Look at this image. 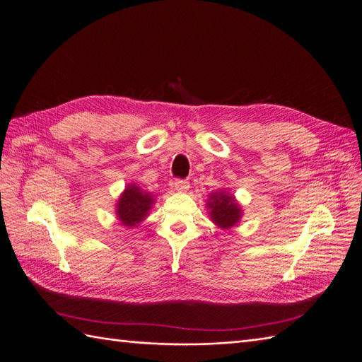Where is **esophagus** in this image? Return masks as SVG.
Listing matches in <instances>:
<instances>
[{
  "instance_id": "1",
  "label": "esophagus",
  "mask_w": 362,
  "mask_h": 362,
  "mask_svg": "<svg viewBox=\"0 0 362 362\" xmlns=\"http://www.w3.org/2000/svg\"><path fill=\"white\" fill-rule=\"evenodd\" d=\"M174 187H175V189H178V191H187L188 188H189V182H188V180H181V178H177L175 181H174Z\"/></svg>"
}]
</instances>
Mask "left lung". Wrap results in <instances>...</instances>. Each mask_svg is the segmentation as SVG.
<instances>
[{
	"label": "left lung",
	"mask_w": 362,
	"mask_h": 362,
	"mask_svg": "<svg viewBox=\"0 0 362 362\" xmlns=\"http://www.w3.org/2000/svg\"><path fill=\"white\" fill-rule=\"evenodd\" d=\"M210 207V216L218 226L230 228L241 218V209L232 196L226 193H214L207 203Z\"/></svg>",
	"instance_id": "1"
}]
</instances>
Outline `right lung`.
I'll return each mask as SVG.
<instances>
[{
    "mask_svg": "<svg viewBox=\"0 0 362 362\" xmlns=\"http://www.w3.org/2000/svg\"><path fill=\"white\" fill-rule=\"evenodd\" d=\"M153 204V197L141 191L137 185H129L118 200V219L125 226H136L146 218L148 209Z\"/></svg>",
    "mask_w": 362,
    "mask_h": 362,
    "instance_id": "1",
    "label": "right lung"
}]
</instances>
